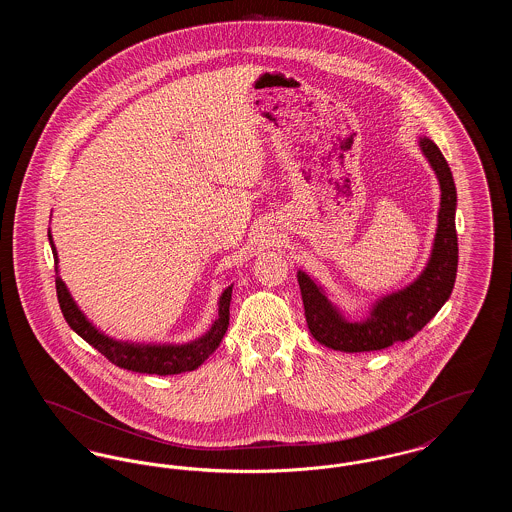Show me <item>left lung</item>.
<instances>
[{
  "instance_id": "8db88e82",
  "label": "left lung",
  "mask_w": 512,
  "mask_h": 512,
  "mask_svg": "<svg viewBox=\"0 0 512 512\" xmlns=\"http://www.w3.org/2000/svg\"><path fill=\"white\" fill-rule=\"evenodd\" d=\"M420 149L436 171L441 188V207L434 249L424 272L405 290L382 297L363 322H349L328 301L305 272H297L305 318L313 338L336 351L363 353L380 351L397 341H407L436 317L449 299L457 278L459 244L455 228L457 188L453 174L430 138H420Z\"/></svg>"
}]
</instances>
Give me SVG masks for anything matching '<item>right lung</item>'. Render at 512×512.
Segmentation results:
<instances>
[{"label": "right lung", "mask_w": 512, "mask_h": 512, "mask_svg": "<svg viewBox=\"0 0 512 512\" xmlns=\"http://www.w3.org/2000/svg\"><path fill=\"white\" fill-rule=\"evenodd\" d=\"M49 244L53 251V259L57 263V251L55 245ZM55 288H57V299L61 313L67 320V324L73 328L74 332L88 341L92 347H96L101 355H105L113 365L121 366L132 372H146V374H180L194 370L201 365L217 347L224 338L228 330V320H230V299H232V286H228L224 293L220 295L219 318L211 326V330L192 343L184 345H142V343H128V341H117L113 338H107L92 326V322L82 315V311L76 307V303L67 290L65 282L61 276H55Z\"/></svg>", "instance_id": "obj_1"}]
</instances>
